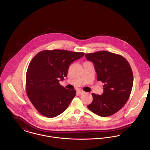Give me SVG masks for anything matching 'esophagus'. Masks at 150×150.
Listing matches in <instances>:
<instances>
[{
    "label": "esophagus",
    "instance_id": "1",
    "mask_svg": "<svg viewBox=\"0 0 150 150\" xmlns=\"http://www.w3.org/2000/svg\"><path fill=\"white\" fill-rule=\"evenodd\" d=\"M77 92H78V93L81 95V94H83V93H84V91L83 90H81V89H79V90L77 91Z\"/></svg>",
    "mask_w": 150,
    "mask_h": 150
}]
</instances>
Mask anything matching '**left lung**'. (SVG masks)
I'll list each match as a JSON object with an SVG mask.
<instances>
[{"instance_id": "left-lung-1", "label": "left lung", "mask_w": 150, "mask_h": 150, "mask_svg": "<svg viewBox=\"0 0 150 150\" xmlns=\"http://www.w3.org/2000/svg\"><path fill=\"white\" fill-rule=\"evenodd\" d=\"M85 56L94 64L97 80L105 84L103 93H92L93 101L87 107L99 116H110L128 100L133 83L131 67L124 57L106 51L89 53Z\"/></svg>"}]
</instances>
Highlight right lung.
<instances>
[{"mask_svg":"<svg viewBox=\"0 0 150 150\" xmlns=\"http://www.w3.org/2000/svg\"><path fill=\"white\" fill-rule=\"evenodd\" d=\"M84 54L64 50H43L33 58L26 71V92L43 116L57 117L69 106L76 91L61 86L59 79L62 81L70 64Z\"/></svg>","mask_w":150,"mask_h":150,"instance_id":"1","label":"right lung"}]
</instances>
